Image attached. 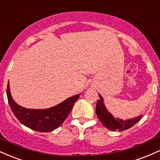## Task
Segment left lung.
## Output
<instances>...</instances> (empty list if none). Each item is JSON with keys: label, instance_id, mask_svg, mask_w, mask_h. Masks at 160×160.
I'll use <instances>...</instances> for the list:
<instances>
[{"label": "left lung", "instance_id": "1", "mask_svg": "<svg viewBox=\"0 0 160 160\" xmlns=\"http://www.w3.org/2000/svg\"><path fill=\"white\" fill-rule=\"evenodd\" d=\"M98 96L100 99L97 101L95 112H96L97 117H98L100 122L104 127L108 128L109 130H111V131H117V130L119 132L126 130L136 124L142 118V115L126 120L119 119L117 117L114 118V117L108 111L104 105L103 98L101 96V95H98Z\"/></svg>", "mask_w": 160, "mask_h": 160}]
</instances>
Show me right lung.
<instances>
[{
  "label": "right lung",
  "mask_w": 160,
  "mask_h": 160,
  "mask_svg": "<svg viewBox=\"0 0 160 160\" xmlns=\"http://www.w3.org/2000/svg\"><path fill=\"white\" fill-rule=\"evenodd\" d=\"M7 95L12 113L22 124L40 132H49L63 123L80 94L68 98L54 107L40 110L25 108L16 103L11 95L9 82L7 87Z\"/></svg>",
  "instance_id": "right-lung-1"
}]
</instances>
